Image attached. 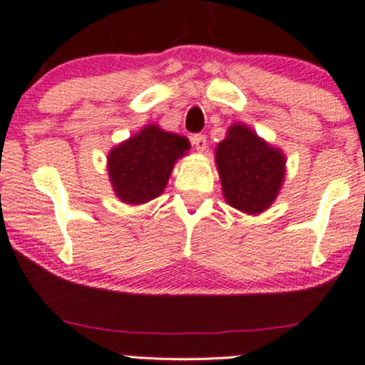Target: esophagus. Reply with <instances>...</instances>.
I'll list each match as a JSON object with an SVG mask.
<instances>
[{"mask_svg": "<svg viewBox=\"0 0 365 365\" xmlns=\"http://www.w3.org/2000/svg\"><path fill=\"white\" fill-rule=\"evenodd\" d=\"M192 143H193V146H195V148H197V151H200V153L207 148V138H205V135H193L192 136Z\"/></svg>", "mask_w": 365, "mask_h": 365, "instance_id": "34e87169", "label": "esophagus"}]
</instances>
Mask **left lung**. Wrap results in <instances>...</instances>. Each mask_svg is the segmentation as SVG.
<instances>
[{"label":"left lung","mask_w":365,"mask_h":365,"mask_svg":"<svg viewBox=\"0 0 365 365\" xmlns=\"http://www.w3.org/2000/svg\"><path fill=\"white\" fill-rule=\"evenodd\" d=\"M215 165L225 202L249 215L269 209L284 183L283 150L269 145L244 123L230 124L227 135L215 146Z\"/></svg>","instance_id":"left-lung-1"}]
</instances>
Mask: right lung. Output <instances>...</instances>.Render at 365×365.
Listing matches in <instances>:
<instances>
[{
  "mask_svg": "<svg viewBox=\"0 0 365 365\" xmlns=\"http://www.w3.org/2000/svg\"><path fill=\"white\" fill-rule=\"evenodd\" d=\"M188 150L185 136L146 124L108 153L110 187L124 204H146L163 193L175 163Z\"/></svg>",
  "mask_w": 365,
  "mask_h": 365,
  "instance_id": "add662e5",
  "label": "right lung"
}]
</instances>
